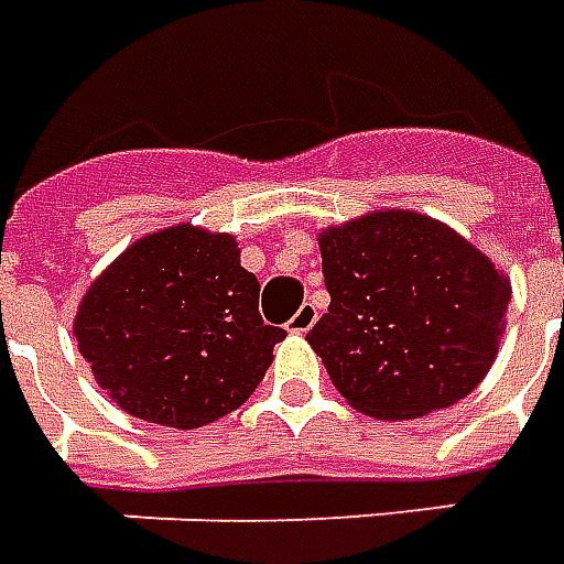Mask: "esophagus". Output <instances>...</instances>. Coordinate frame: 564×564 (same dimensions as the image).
I'll return each instance as SVG.
<instances>
[{"mask_svg": "<svg viewBox=\"0 0 564 564\" xmlns=\"http://www.w3.org/2000/svg\"><path fill=\"white\" fill-rule=\"evenodd\" d=\"M315 322H318V310H315V303H303L301 310L291 315L289 330L291 334H306V330H310Z\"/></svg>", "mask_w": 564, "mask_h": 564, "instance_id": "obj_1", "label": "esophagus"}]
</instances>
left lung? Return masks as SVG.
Segmentation results:
<instances>
[{
	"label": "left lung",
	"instance_id": "8db88e82",
	"mask_svg": "<svg viewBox=\"0 0 564 564\" xmlns=\"http://www.w3.org/2000/svg\"><path fill=\"white\" fill-rule=\"evenodd\" d=\"M318 246L330 306L306 339L355 410L419 419L480 386L510 301L482 251L416 212H373Z\"/></svg>",
	"mask_w": 564,
	"mask_h": 564
}]
</instances>
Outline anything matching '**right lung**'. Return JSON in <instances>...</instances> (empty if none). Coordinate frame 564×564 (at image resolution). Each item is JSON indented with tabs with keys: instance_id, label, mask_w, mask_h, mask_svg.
<instances>
[{
	"instance_id": "obj_1",
	"label": "right lung",
	"mask_w": 564,
	"mask_h": 564,
	"mask_svg": "<svg viewBox=\"0 0 564 564\" xmlns=\"http://www.w3.org/2000/svg\"><path fill=\"white\" fill-rule=\"evenodd\" d=\"M258 297L237 239L170 227L139 239L90 285L75 337L130 416L199 429L246 403L285 337L263 325Z\"/></svg>"
}]
</instances>
